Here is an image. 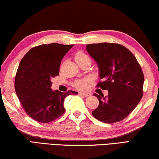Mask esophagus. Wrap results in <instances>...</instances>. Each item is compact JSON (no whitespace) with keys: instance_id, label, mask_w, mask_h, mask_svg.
<instances>
[{"instance_id":"esophagus-1","label":"esophagus","mask_w":159,"mask_h":159,"mask_svg":"<svg viewBox=\"0 0 159 159\" xmlns=\"http://www.w3.org/2000/svg\"><path fill=\"white\" fill-rule=\"evenodd\" d=\"M79 94L80 95H82V96H84V97H88V96L90 95V93H81V92H80Z\"/></svg>"}]
</instances>
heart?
Here are the masks:
<instances>
[{"instance_id": "obj_1", "label": "heart", "mask_w": 159, "mask_h": 159, "mask_svg": "<svg viewBox=\"0 0 159 159\" xmlns=\"http://www.w3.org/2000/svg\"><path fill=\"white\" fill-rule=\"evenodd\" d=\"M75 60L76 61L78 60H91L90 57L88 55H86L85 53L83 52H78L76 55H75ZM88 83L89 80L88 79H80L77 80L74 82V85L75 87L79 90H85L87 89L88 87Z\"/></svg>"}]
</instances>
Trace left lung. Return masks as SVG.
Instances as JSON below:
<instances>
[{
  "mask_svg": "<svg viewBox=\"0 0 159 159\" xmlns=\"http://www.w3.org/2000/svg\"><path fill=\"white\" fill-rule=\"evenodd\" d=\"M86 50L98 63L99 77L97 87L109 95H93L99 105L92 114L107 123L119 122L138 106L143 95L144 74L136 57L128 48L118 43L88 44Z\"/></svg>",
  "mask_w": 159,
  "mask_h": 159,
  "instance_id": "left-lung-1",
  "label": "left lung"
}]
</instances>
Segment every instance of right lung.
I'll use <instances>...</instances> for the list:
<instances>
[{
    "mask_svg": "<svg viewBox=\"0 0 159 159\" xmlns=\"http://www.w3.org/2000/svg\"><path fill=\"white\" fill-rule=\"evenodd\" d=\"M74 45L43 44L32 48L19 65L15 89L26 114L32 119L49 123L64 112L66 97L78 94L73 90L61 93L51 90L52 78L60 72L61 61Z\"/></svg>",
    "mask_w": 159,
    "mask_h": 159,
    "instance_id": "1",
    "label": "right lung"
}]
</instances>
